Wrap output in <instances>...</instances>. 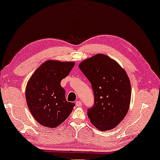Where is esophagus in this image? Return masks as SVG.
I'll return each instance as SVG.
<instances>
[{
	"label": "esophagus",
	"mask_w": 160,
	"mask_h": 160,
	"mask_svg": "<svg viewBox=\"0 0 160 160\" xmlns=\"http://www.w3.org/2000/svg\"><path fill=\"white\" fill-rule=\"evenodd\" d=\"M75 104H76L77 107H81L82 106V102L80 101H76Z\"/></svg>",
	"instance_id": "34e87169"
}]
</instances>
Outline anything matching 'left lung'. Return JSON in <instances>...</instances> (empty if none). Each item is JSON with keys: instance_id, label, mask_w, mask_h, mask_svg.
Instances as JSON below:
<instances>
[{"instance_id": "8db88e82", "label": "left lung", "mask_w": 160, "mask_h": 160, "mask_svg": "<svg viewBox=\"0 0 160 160\" xmlns=\"http://www.w3.org/2000/svg\"><path fill=\"white\" fill-rule=\"evenodd\" d=\"M79 68L91 84L94 105L88 109L91 123L101 131L115 128L127 114L131 85L126 71L114 59L102 53L88 58Z\"/></svg>"}]
</instances>
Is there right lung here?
<instances>
[{"label":"right lung","instance_id":"add662e5","mask_svg":"<svg viewBox=\"0 0 160 160\" xmlns=\"http://www.w3.org/2000/svg\"><path fill=\"white\" fill-rule=\"evenodd\" d=\"M75 63L48 60L33 73L26 88L27 105L38 123L56 128L65 121L75 104L67 101L61 81L65 78Z\"/></svg>","mask_w":160,"mask_h":160}]
</instances>
